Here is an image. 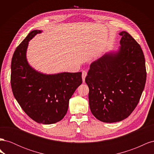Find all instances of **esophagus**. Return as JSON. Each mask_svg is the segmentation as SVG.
<instances>
[{
    "label": "esophagus",
    "mask_w": 154,
    "mask_h": 154,
    "mask_svg": "<svg viewBox=\"0 0 154 154\" xmlns=\"http://www.w3.org/2000/svg\"><path fill=\"white\" fill-rule=\"evenodd\" d=\"M87 71H83L82 72V80H83V82H85V77L87 76Z\"/></svg>",
    "instance_id": "1"
}]
</instances>
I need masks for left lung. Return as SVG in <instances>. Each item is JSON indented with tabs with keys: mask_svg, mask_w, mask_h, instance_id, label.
<instances>
[{
	"mask_svg": "<svg viewBox=\"0 0 154 154\" xmlns=\"http://www.w3.org/2000/svg\"><path fill=\"white\" fill-rule=\"evenodd\" d=\"M120 45L92 62L85 78L92 114L104 123L121 122L139 103L146 79L141 46L126 31Z\"/></svg>",
	"mask_w": 154,
	"mask_h": 154,
	"instance_id": "left-lung-1",
	"label": "left lung"
}]
</instances>
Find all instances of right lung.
<instances>
[{"mask_svg":"<svg viewBox=\"0 0 154 154\" xmlns=\"http://www.w3.org/2000/svg\"><path fill=\"white\" fill-rule=\"evenodd\" d=\"M42 30L31 31L14 52L11 85L14 97L27 115L38 123L49 125L67 114L69 100L82 83V72L44 74L27 60L29 42Z\"/></svg>","mask_w":154,"mask_h":154,"instance_id":"add662e5","label":"right lung"}]
</instances>
